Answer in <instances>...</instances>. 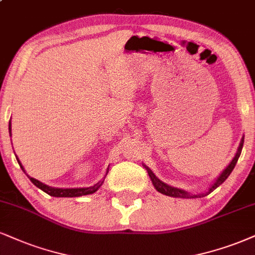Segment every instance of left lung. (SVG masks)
<instances>
[{"mask_svg": "<svg viewBox=\"0 0 255 255\" xmlns=\"http://www.w3.org/2000/svg\"><path fill=\"white\" fill-rule=\"evenodd\" d=\"M244 138H245V137H243V139H241V142H240V145H239V147H238L237 155L234 156V158L232 159V162L229 163V164L227 165V168H226L225 170L221 172V175H220L219 177L216 178V181L214 182V183H213V185L209 188V190L207 191V193L193 195V194L187 193V191H184V190H182V189H177V188L170 187V185L165 184L164 182H162L161 180H159V178L157 177V176H156L155 174H153L151 169L147 168L146 165H144V168L146 169L147 174H149L150 178H151V182H152L153 187L156 188V190L158 191V193H161V194H163V195H166V196L181 197V199H196V197H203V196H206V195H208V194L212 193V191L214 190V189H216V188H218L219 185H221L222 183H224V182H225L226 180H227L228 176L231 175V172L233 171V169H234L235 164H237L239 157H240L241 150H243V146H244Z\"/></svg>", "mask_w": 255, "mask_h": 255, "instance_id": "obj_1", "label": "left lung"}]
</instances>
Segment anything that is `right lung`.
<instances>
[{
  "mask_svg": "<svg viewBox=\"0 0 255 255\" xmlns=\"http://www.w3.org/2000/svg\"><path fill=\"white\" fill-rule=\"evenodd\" d=\"M9 133H11L10 121H9ZM16 159L22 170H23L24 174H26L28 176V178L31 181V183H34V185H36V187L40 188L41 190L45 191L46 194L51 195V196H54V197H78V196H84V195H90V194L96 193V191L98 190L99 188L102 187V184L104 183V181H99L98 183L89 188H71V189L70 188H67V189H62V188H53V187H49V185H46L45 183H42V182L35 180V178L30 177V176L26 172V170H24L23 166H22L20 159L17 158V156H16ZM108 172H109V169L108 171H106V175H108Z\"/></svg>",
  "mask_w": 255,
  "mask_h": 255,
  "instance_id": "obj_1",
  "label": "right lung"
}]
</instances>
